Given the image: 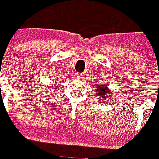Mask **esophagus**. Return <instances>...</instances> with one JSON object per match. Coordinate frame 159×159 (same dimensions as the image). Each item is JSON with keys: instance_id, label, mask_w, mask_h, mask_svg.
I'll return each mask as SVG.
<instances>
[{"instance_id": "1", "label": "esophagus", "mask_w": 159, "mask_h": 159, "mask_svg": "<svg viewBox=\"0 0 159 159\" xmlns=\"http://www.w3.org/2000/svg\"><path fill=\"white\" fill-rule=\"evenodd\" d=\"M76 79L77 80H82L83 79V76H82V74H80V73H77L76 74Z\"/></svg>"}]
</instances>
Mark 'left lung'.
Returning <instances> with one entry per match:
<instances>
[{
  "instance_id": "left-lung-1",
  "label": "left lung",
  "mask_w": 159,
  "mask_h": 159,
  "mask_svg": "<svg viewBox=\"0 0 159 159\" xmlns=\"http://www.w3.org/2000/svg\"><path fill=\"white\" fill-rule=\"evenodd\" d=\"M95 91H96V97H98V99L102 100V101L107 100L110 97V95H112L111 93L110 89H107V86H105V85L99 86Z\"/></svg>"
}]
</instances>
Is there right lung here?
I'll return each instance as SVG.
<instances>
[{
  "instance_id": "add662e5",
  "label": "right lung",
  "mask_w": 159,
  "mask_h": 159,
  "mask_svg": "<svg viewBox=\"0 0 159 159\" xmlns=\"http://www.w3.org/2000/svg\"><path fill=\"white\" fill-rule=\"evenodd\" d=\"M51 86H54V85H51Z\"/></svg>"
}]
</instances>
